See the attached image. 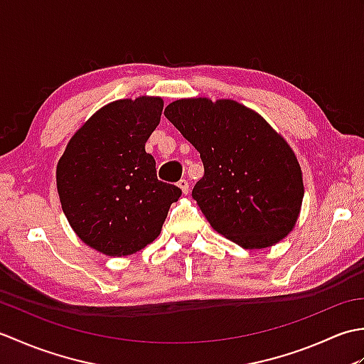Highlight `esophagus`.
I'll return each mask as SVG.
<instances>
[{
  "instance_id": "esophagus-1",
  "label": "esophagus",
  "mask_w": 364,
  "mask_h": 364,
  "mask_svg": "<svg viewBox=\"0 0 364 364\" xmlns=\"http://www.w3.org/2000/svg\"><path fill=\"white\" fill-rule=\"evenodd\" d=\"M178 188H180L184 192V194H188V192H189V181L184 180V178H181V180L178 181Z\"/></svg>"
}]
</instances>
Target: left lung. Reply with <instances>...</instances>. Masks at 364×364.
Instances as JSON below:
<instances>
[{"label": "left lung", "mask_w": 364, "mask_h": 364, "mask_svg": "<svg viewBox=\"0 0 364 364\" xmlns=\"http://www.w3.org/2000/svg\"><path fill=\"white\" fill-rule=\"evenodd\" d=\"M166 117L196 146L205 175L192 198L211 227L244 249H264L296 223L304 181L289 145L233 100H176Z\"/></svg>", "instance_id": "obj_1"}]
</instances>
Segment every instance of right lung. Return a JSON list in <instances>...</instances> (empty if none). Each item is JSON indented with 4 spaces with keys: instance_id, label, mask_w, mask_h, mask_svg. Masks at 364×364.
<instances>
[{
    "instance_id": "1",
    "label": "right lung",
    "mask_w": 364,
    "mask_h": 364,
    "mask_svg": "<svg viewBox=\"0 0 364 364\" xmlns=\"http://www.w3.org/2000/svg\"><path fill=\"white\" fill-rule=\"evenodd\" d=\"M162 106L151 97L109 103L84 123L59 159L65 218L82 242L109 257L153 242L181 196L175 184L158 180L156 161L145 151Z\"/></svg>"
}]
</instances>
